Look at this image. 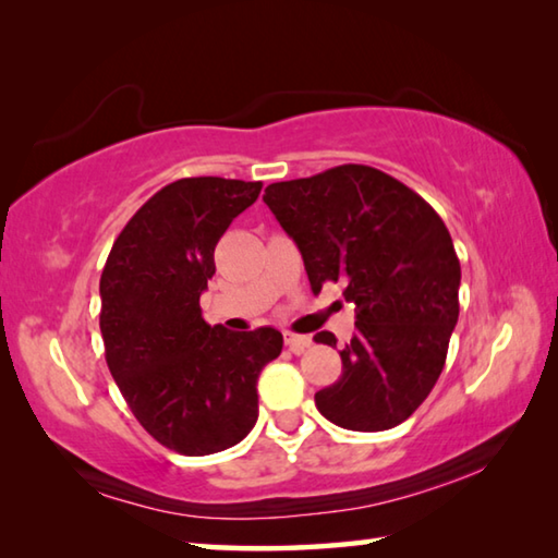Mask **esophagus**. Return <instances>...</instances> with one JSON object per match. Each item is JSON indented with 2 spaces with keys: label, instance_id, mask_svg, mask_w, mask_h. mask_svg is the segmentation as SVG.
<instances>
[{
  "label": "esophagus",
  "instance_id": "obj_1",
  "mask_svg": "<svg viewBox=\"0 0 558 558\" xmlns=\"http://www.w3.org/2000/svg\"><path fill=\"white\" fill-rule=\"evenodd\" d=\"M286 344H288L295 354H302L310 344H313V337L295 335V332H286Z\"/></svg>",
  "mask_w": 558,
  "mask_h": 558
}]
</instances>
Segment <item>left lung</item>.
<instances>
[{
    "instance_id": "obj_1",
    "label": "left lung",
    "mask_w": 558,
    "mask_h": 558,
    "mask_svg": "<svg viewBox=\"0 0 558 558\" xmlns=\"http://www.w3.org/2000/svg\"><path fill=\"white\" fill-rule=\"evenodd\" d=\"M263 202L305 260L313 292L344 282L356 332L342 376L315 393L347 430H389L426 401L458 325L460 260L440 216L399 179L366 165L270 184ZM335 347L332 332L315 335Z\"/></svg>"
}]
</instances>
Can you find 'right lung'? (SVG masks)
Masks as SVG:
<instances>
[{
  "instance_id": "add662e5",
  "label": "right lung",
  "mask_w": 558,
  "mask_h": 558,
  "mask_svg": "<svg viewBox=\"0 0 558 558\" xmlns=\"http://www.w3.org/2000/svg\"><path fill=\"white\" fill-rule=\"evenodd\" d=\"M260 182L177 179L140 206L100 276V332L122 399L149 436L182 456L241 442L258 421V376L282 349L272 327L206 325L199 298L214 248Z\"/></svg>"
}]
</instances>
